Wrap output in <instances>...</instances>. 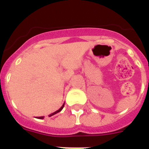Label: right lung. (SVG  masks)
I'll use <instances>...</instances> for the list:
<instances>
[{
    "label": "right lung",
    "instance_id": "add662e5",
    "mask_svg": "<svg viewBox=\"0 0 149 149\" xmlns=\"http://www.w3.org/2000/svg\"><path fill=\"white\" fill-rule=\"evenodd\" d=\"M64 105H65V103L63 104V106H62L61 107H60V108L58 110H56V111H55L54 113H51V114H50V115H49V116H52L55 115V114H56V113H59V112H60V111H61V110H63V107H64ZM37 118H38V119H44V116H39V117H37Z\"/></svg>",
    "mask_w": 149,
    "mask_h": 149
}]
</instances>
